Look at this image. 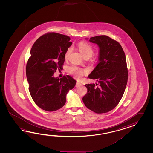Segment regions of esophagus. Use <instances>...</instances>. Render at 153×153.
<instances>
[{
  "label": "esophagus",
  "instance_id": "esophagus-1",
  "mask_svg": "<svg viewBox=\"0 0 153 153\" xmlns=\"http://www.w3.org/2000/svg\"><path fill=\"white\" fill-rule=\"evenodd\" d=\"M81 86V83H80L79 81H77L75 86H76V88H78V87H79V86Z\"/></svg>",
  "mask_w": 153,
  "mask_h": 153
}]
</instances>
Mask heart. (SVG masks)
Listing matches in <instances>:
<instances>
[{"label": "heart", "mask_w": 153, "mask_h": 153, "mask_svg": "<svg viewBox=\"0 0 153 153\" xmlns=\"http://www.w3.org/2000/svg\"><path fill=\"white\" fill-rule=\"evenodd\" d=\"M78 48L79 49L80 52H81L82 55L84 57H90L94 53V49L92 48L90 45H89L87 42H79L78 44ZM72 51V48L69 47L67 49L65 54V59H67L70 55L71 52ZM67 72L69 74H71L74 75L76 78H80L85 74L87 73V71L84 69L79 68L75 65H71L69 66L67 69Z\"/></svg>", "instance_id": "b5f03b06"}]
</instances>
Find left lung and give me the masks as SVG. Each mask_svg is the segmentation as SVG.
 I'll return each mask as SVG.
<instances>
[{
    "instance_id": "left-lung-1",
    "label": "left lung",
    "mask_w": 153,
    "mask_h": 153,
    "mask_svg": "<svg viewBox=\"0 0 153 153\" xmlns=\"http://www.w3.org/2000/svg\"><path fill=\"white\" fill-rule=\"evenodd\" d=\"M89 41L100 48L99 63L88 76L98 84L85 85L88 92L82 101L94 113H105L113 109L124 94L128 79L126 59L120 44L108 36L91 37Z\"/></svg>"
}]
</instances>
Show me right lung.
Returning a JSON list of instances; mask_svg holds the SVG:
<instances>
[{"label":"right lung","mask_w":153,"mask_h":153,"mask_svg":"<svg viewBox=\"0 0 153 153\" xmlns=\"http://www.w3.org/2000/svg\"><path fill=\"white\" fill-rule=\"evenodd\" d=\"M68 36L57 33L45 34L36 40L26 65L29 93L33 100L44 111H57L65 104V96L76 81L69 75L59 79L53 74L62 70L67 49L72 44Z\"/></svg>","instance_id":"obj_1"}]
</instances>
